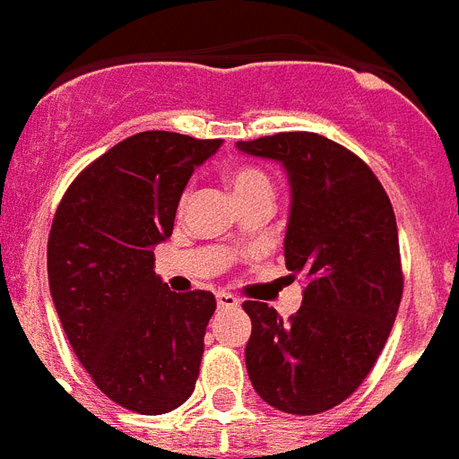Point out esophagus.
<instances>
[{
  "instance_id": "esophagus-1",
  "label": "esophagus",
  "mask_w": 459,
  "mask_h": 459,
  "mask_svg": "<svg viewBox=\"0 0 459 459\" xmlns=\"http://www.w3.org/2000/svg\"><path fill=\"white\" fill-rule=\"evenodd\" d=\"M215 300H218V307H220V310H230V307H239V299H237V296H232V293H227V291H220L218 296H215Z\"/></svg>"
}]
</instances>
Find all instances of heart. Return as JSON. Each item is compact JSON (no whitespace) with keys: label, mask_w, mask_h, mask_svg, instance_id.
<instances>
[{"label":"heart","mask_w":459,"mask_h":459,"mask_svg":"<svg viewBox=\"0 0 459 459\" xmlns=\"http://www.w3.org/2000/svg\"><path fill=\"white\" fill-rule=\"evenodd\" d=\"M230 189H232L237 204L251 199L273 201V179L265 170L255 166H239L227 175Z\"/></svg>","instance_id":"1"}]
</instances>
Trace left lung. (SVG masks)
<instances>
[{
  "instance_id": "obj_1",
  "label": "left lung",
  "mask_w": 459,
  "mask_h": 459,
  "mask_svg": "<svg viewBox=\"0 0 459 459\" xmlns=\"http://www.w3.org/2000/svg\"><path fill=\"white\" fill-rule=\"evenodd\" d=\"M280 160L291 186L287 270L306 277L299 313L247 300V369L255 394L289 415L332 410L375 368L403 299L394 206L377 175L346 146L315 132L237 142Z\"/></svg>"
}]
</instances>
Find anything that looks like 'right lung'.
Instances as JSON below:
<instances>
[{
	"label": "right lung",
	"instance_id": "obj_1",
	"mask_svg": "<svg viewBox=\"0 0 459 459\" xmlns=\"http://www.w3.org/2000/svg\"><path fill=\"white\" fill-rule=\"evenodd\" d=\"M220 144L132 134L73 179L51 222L47 273L65 336L99 391L139 415L170 412L196 386L215 296L170 291L153 273V247Z\"/></svg>",
	"mask_w": 459,
	"mask_h": 459
}]
</instances>
